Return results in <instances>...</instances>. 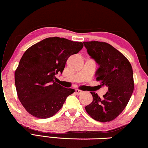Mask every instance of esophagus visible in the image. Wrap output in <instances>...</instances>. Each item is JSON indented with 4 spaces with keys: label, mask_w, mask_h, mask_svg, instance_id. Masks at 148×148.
Segmentation results:
<instances>
[{
    "label": "esophagus",
    "mask_w": 148,
    "mask_h": 148,
    "mask_svg": "<svg viewBox=\"0 0 148 148\" xmlns=\"http://www.w3.org/2000/svg\"><path fill=\"white\" fill-rule=\"evenodd\" d=\"M75 91H76V93L77 95H81L82 92H83V91H81V90H79V89H76L75 90Z\"/></svg>",
    "instance_id": "1"
}]
</instances>
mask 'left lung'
<instances>
[{
	"label": "left lung",
	"mask_w": 148,
	"mask_h": 148,
	"mask_svg": "<svg viewBox=\"0 0 148 148\" xmlns=\"http://www.w3.org/2000/svg\"><path fill=\"white\" fill-rule=\"evenodd\" d=\"M87 53L99 65L95 76L108 91L101 99L91 92L92 101L85 107L92 119L100 122L114 120L123 111L134 90L131 64L121 52L103 42H84Z\"/></svg>",
	"instance_id": "1"
}]
</instances>
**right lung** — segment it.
<instances>
[{
	"label": "right lung",
	"instance_id": "1",
	"mask_svg": "<svg viewBox=\"0 0 148 148\" xmlns=\"http://www.w3.org/2000/svg\"><path fill=\"white\" fill-rule=\"evenodd\" d=\"M84 47L81 42L51 37L34 44L22 56L15 71L19 100L27 112L40 119L53 116L74 89L65 88L54 79L69 57Z\"/></svg>",
	"mask_w": 148,
	"mask_h": 148
}]
</instances>
